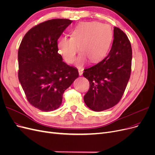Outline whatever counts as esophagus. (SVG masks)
Returning <instances> with one entry per match:
<instances>
[{
  "label": "esophagus",
  "instance_id": "34e87169",
  "mask_svg": "<svg viewBox=\"0 0 155 155\" xmlns=\"http://www.w3.org/2000/svg\"><path fill=\"white\" fill-rule=\"evenodd\" d=\"M83 71H84V70H83L82 68L78 69V73H79V75L80 76H82V74L83 73Z\"/></svg>",
  "mask_w": 155,
  "mask_h": 155
}]
</instances>
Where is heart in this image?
<instances>
[{
    "label": "heart",
    "mask_w": 155,
    "mask_h": 155,
    "mask_svg": "<svg viewBox=\"0 0 155 155\" xmlns=\"http://www.w3.org/2000/svg\"><path fill=\"white\" fill-rule=\"evenodd\" d=\"M112 39L110 28L106 24L96 21L82 22L74 28L71 38L62 37L57 41L59 54L68 64L75 61L79 47L81 54L77 66L87 62H96L104 59L110 48Z\"/></svg>",
    "instance_id": "heart-1"
}]
</instances>
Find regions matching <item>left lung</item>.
Masks as SVG:
<instances>
[{"mask_svg":"<svg viewBox=\"0 0 155 155\" xmlns=\"http://www.w3.org/2000/svg\"><path fill=\"white\" fill-rule=\"evenodd\" d=\"M132 50L126 34L114 28V40L108 55L98 64L85 69L83 76L89 82L84 100L96 112L107 110L121 99L130 77Z\"/></svg>","mask_w":155,"mask_h":155,"instance_id":"1","label":"left lung"}]
</instances>
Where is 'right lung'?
I'll return each mask as SVG.
<instances>
[{"label":"right lung","instance_id":"1","mask_svg":"<svg viewBox=\"0 0 155 155\" xmlns=\"http://www.w3.org/2000/svg\"><path fill=\"white\" fill-rule=\"evenodd\" d=\"M71 22H42L25 34L19 47V81L30 104L43 112L58 108L65 90L78 77L77 69L63 62L57 49V40Z\"/></svg>","mask_w":155,"mask_h":155}]
</instances>
